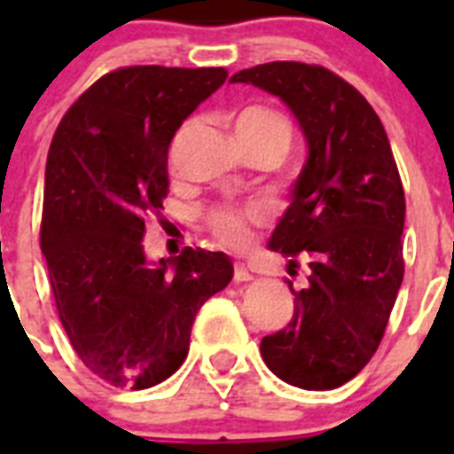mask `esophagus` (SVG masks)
<instances>
[{
    "instance_id": "1",
    "label": "esophagus",
    "mask_w": 454,
    "mask_h": 454,
    "mask_svg": "<svg viewBox=\"0 0 454 454\" xmlns=\"http://www.w3.org/2000/svg\"><path fill=\"white\" fill-rule=\"evenodd\" d=\"M252 279H254V277H252V272L247 270L243 263H236V266H234V282L236 284H246V282H252Z\"/></svg>"
}]
</instances>
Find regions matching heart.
Returning <instances> with one entry per match:
<instances>
[{"label": "heart", "instance_id": "heart-1", "mask_svg": "<svg viewBox=\"0 0 454 454\" xmlns=\"http://www.w3.org/2000/svg\"><path fill=\"white\" fill-rule=\"evenodd\" d=\"M236 124H247V127H259V129L277 131L282 138H288V127L284 122L282 115L272 114L268 108H247L239 115ZM262 214L256 208H230V207H218L208 214V227L215 234L220 243L230 247L246 246L250 239V224L259 223Z\"/></svg>", "mask_w": 454, "mask_h": 454}]
</instances>
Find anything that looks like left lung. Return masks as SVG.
I'll return each mask as SVG.
<instances>
[{"mask_svg": "<svg viewBox=\"0 0 454 454\" xmlns=\"http://www.w3.org/2000/svg\"><path fill=\"white\" fill-rule=\"evenodd\" d=\"M282 99L307 140V161L268 247L304 259L295 314L262 339L279 380L307 391L346 384L375 355L403 284L404 191L387 131L362 92L320 66L275 61L236 72Z\"/></svg>", "mask_w": 454, "mask_h": 454, "instance_id": "left-lung-1", "label": "left lung"}]
</instances>
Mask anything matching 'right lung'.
I'll list each match as a JSON object with an SVG mask.
<instances>
[{
  "label": "right lung",
  "instance_id": "1",
  "mask_svg": "<svg viewBox=\"0 0 454 454\" xmlns=\"http://www.w3.org/2000/svg\"><path fill=\"white\" fill-rule=\"evenodd\" d=\"M224 67L134 66L72 104L45 168L40 247L72 348L120 388H150L188 355L192 320L234 277L224 252L150 262L145 214L168 195V147Z\"/></svg>",
  "mask_w": 454,
  "mask_h": 454
}]
</instances>
